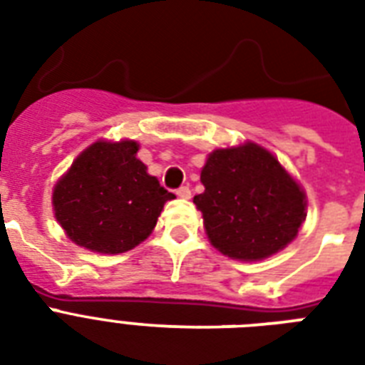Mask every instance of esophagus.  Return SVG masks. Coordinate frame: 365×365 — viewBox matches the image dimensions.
Wrapping results in <instances>:
<instances>
[{"mask_svg": "<svg viewBox=\"0 0 365 365\" xmlns=\"http://www.w3.org/2000/svg\"><path fill=\"white\" fill-rule=\"evenodd\" d=\"M176 195L178 197H182V199H189V197H191V189H189L187 185H183V187L176 189Z\"/></svg>", "mask_w": 365, "mask_h": 365, "instance_id": "1", "label": "esophagus"}]
</instances>
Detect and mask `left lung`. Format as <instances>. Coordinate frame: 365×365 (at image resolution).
<instances>
[{"label": "left lung", "mask_w": 365, "mask_h": 365, "mask_svg": "<svg viewBox=\"0 0 365 365\" xmlns=\"http://www.w3.org/2000/svg\"><path fill=\"white\" fill-rule=\"evenodd\" d=\"M205 193L195 195L208 240L239 261L265 259L297 237L307 197L271 151L254 142L214 149L200 170Z\"/></svg>", "instance_id": "left-lung-1"}]
</instances>
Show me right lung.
Masks as SVG:
<instances>
[{
  "mask_svg": "<svg viewBox=\"0 0 365 365\" xmlns=\"http://www.w3.org/2000/svg\"><path fill=\"white\" fill-rule=\"evenodd\" d=\"M134 140H98L53 189L56 222L70 240L98 254H123L148 239L174 193L149 176Z\"/></svg>",
  "mask_w": 365,
  "mask_h": 365,
  "instance_id": "obj_1",
  "label": "right lung"
}]
</instances>
